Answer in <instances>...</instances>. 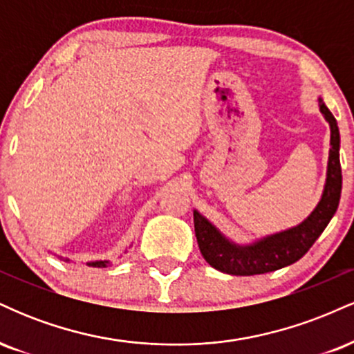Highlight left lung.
Segmentation results:
<instances>
[{
  "instance_id": "1",
  "label": "left lung",
  "mask_w": 354,
  "mask_h": 354,
  "mask_svg": "<svg viewBox=\"0 0 354 354\" xmlns=\"http://www.w3.org/2000/svg\"><path fill=\"white\" fill-rule=\"evenodd\" d=\"M319 111L331 128V148L328 158L326 185L313 213L295 228L258 239L253 245H236L221 234L213 225L201 216L196 209L194 233L203 258L214 270L234 276H251L276 271L279 268L293 265L308 253L316 239L323 233L328 223L335 216L341 198V165H339V129L335 116L319 98Z\"/></svg>"
}]
</instances>
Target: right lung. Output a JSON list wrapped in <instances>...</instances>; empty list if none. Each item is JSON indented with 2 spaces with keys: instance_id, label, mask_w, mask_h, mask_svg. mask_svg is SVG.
Masks as SVG:
<instances>
[{
  "instance_id": "1",
  "label": "right lung",
  "mask_w": 354,
  "mask_h": 354,
  "mask_svg": "<svg viewBox=\"0 0 354 354\" xmlns=\"http://www.w3.org/2000/svg\"><path fill=\"white\" fill-rule=\"evenodd\" d=\"M109 265V261H93L88 263V266H95V268H106Z\"/></svg>"
}]
</instances>
